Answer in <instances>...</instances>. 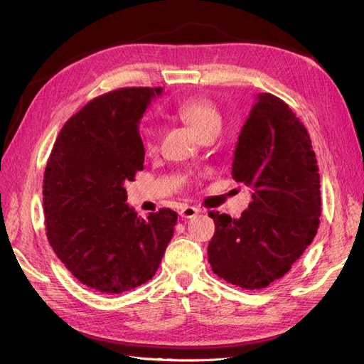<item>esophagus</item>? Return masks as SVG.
I'll return each instance as SVG.
<instances>
[{"label":"esophagus","instance_id":"esophagus-1","mask_svg":"<svg viewBox=\"0 0 364 364\" xmlns=\"http://www.w3.org/2000/svg\"><path fill=\"white\" fill-rule=\"evenodd\" d=\"M200 213V209L199 208H194V206H185V208H182L181 209V217H183V218H193L194 215H197Z\"/></svg>","mask_w":364,"mask_h":364}]
</instances>
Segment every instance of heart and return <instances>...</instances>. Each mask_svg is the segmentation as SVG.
I'll list each match as a JSON object with an SVG mask.
<instances>
[{
    "instance_id": "obj_1",
    "label": "heart",
    "mask_w": 364,
    "mask_h": 364,
    "mask_svg": "<svg viewBox=\"0 0 364 364\" xmlns=\"http://www.w3.org/2000/svg\"><path fill=\"white\" fill-rule=\"evenodd\" d=\"M173 114L188 124L200 138L209 132H218L222 126V115L217 106L206 97H190L174 106ZM144 149L147 153L156 150V135L153 129H144Z\"/></svg>"
}]
</instances>
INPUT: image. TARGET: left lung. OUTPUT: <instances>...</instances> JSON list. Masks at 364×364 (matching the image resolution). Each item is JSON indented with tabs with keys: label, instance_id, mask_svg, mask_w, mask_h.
<instances>
[{
	"label": "left lung",
	"instance_id": "1",
	"mask_svg": "<svg viewBox=\"0 0 364 364\" xmlns=\"http://www.w3.org/2000/svg\"><path fill=\"white\" fill-rule=\"evenodd\" d=\"M232 178L252 188L240 218L211 211L213 272L247 290L266 289L311 245L321 217V176L311 139L287 103L258 94L241 127Z\"/></svg>",
	"mask_w": 364,
	"mask_h": 364
}]
</instances>
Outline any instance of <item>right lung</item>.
<instances>
[{
	"label": "right lung",
	"instance_id": "right-lung-1",
	"mask_svg": "<svg viewBox=\"0 0 364 364\" xmlns=\"http://www.w3.org/2000/svg\"><path fill=\"white\" fill-rule=\"evenodd\" d=\"M162 87H121L73 115L43 176L47 237L73 277L105 294L129 291L156 273L178 214L141 218L126 182L144 168L139 119Z\"/></svg>",
	"mask_w": 364,
	"mask_h": 364
}]
</instances>
